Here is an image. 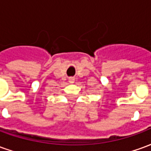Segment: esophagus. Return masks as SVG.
<instances>
[{
	"mask_svg": "<svg viewBox=\"0 0 151 151\" xmlns=\"http://www.w3.org/2000/svg\"><path fill=\"white\" fill-rule=\"evenodd\" d=\"M74 81H75V78H73V77H70V78H69V83H73V82H74Z\"/></svg>",
	"mask_w": 151,
	"mask_h": 151,
	"instance_id": "esophagus-1",
	"label": "esophagus"
}]
</instances>
